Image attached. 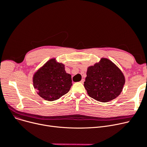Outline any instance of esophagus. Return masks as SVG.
Returning a JSON list of instances; mask_svg holds the SVG:
<instances>
[{"instance_id": "34e87169", "label": "esophagus", "mask_w": 147, "mask_h": 147, "mask_svg": "<svg viewBox=\"0 0 147 147\" xmlns=\"http://www.w3.org/2000/svg\"><path fill=\"white\" fill-rule=\"evenodd\" d=\"M84 81H85V80H84V79H82V80H81V82L83 84V83L84 82Z\"/></svg>"}]
</instances>
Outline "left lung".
I'll return each mask as SVG.
<instances>
[{
  "mask_svg": "<svg viewBox=\"0 0 147 147\" xmlns=\"http://www.w3.org/2000/svg\"><path fill=\"white\" fill-rule=\"evenodd\" d=\"M125 76L111 60L102 58L100 62L88 67L84 87L89 96L100 102H108L121 93Z\"/></svg>",
  "mask_w": 147,
  "mask_h": 147,
  "instance_id": "left-lung-1",
  "label": "left lung"
}]
</instances>
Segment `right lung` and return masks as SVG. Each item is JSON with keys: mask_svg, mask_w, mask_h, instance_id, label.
<instances>
[{"mask_svg": "<svg viewBox=\"0 0 147 147\" xmlns=\"http://www.w3.org/2000/svg\"><path fill=\"white\" fill-rule=\"evenodd\" d=\"M34 87L39 96L48 101L59 99L69 91L72 84L71 75L65 70V65L49 60L33 76Z\"/></svg>", "mask_w": 147, "mask_h": 147, "instance_id": "right-lung-1", "label": "right lung"}]
</instances>
